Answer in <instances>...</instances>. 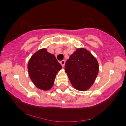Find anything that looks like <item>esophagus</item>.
<instances>
[{
  "mask_svg": "<svg viewBox=\"0 0 126 126\" xmlns=\"http://www.w3.org/2000/svg\"><path fill=\"white\" fill-rule=\"evenodd\" d=\"M60 64H61L62 66H63V67H64V64H65V60H62V61H60Z\"/></svg>",
  "mask_w": 126,
  "mask_h": 126,
  "instance_id": "34e87169",
  "label": "esophagus"
}]
</instances>
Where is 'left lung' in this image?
I'll use <instances>...</instances> for the list:
<instances>
[{"instance_id": "8db88e82", "label": "left lung", "mask_w": 126, "mask_h": 126, "mask_svg": "<svg viewBox=\"0 0 126 126\" xmlns=\"http://www.w3.org/2000/svg\"><path fill=\"white\" fill-rule=\"evenodd\" d=\"M96 59L85 48H79L70 56L65 64L72 85L79 91H86L94 82L98 71Z\"/></svg>"}]
</instances>
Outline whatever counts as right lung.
<instances>
[{
  "mask_svg": "<svg viewBox=\"0 0 126 126\" xmlns=\"http://www.w3.org/2000/svg\"><path fill=\"white\" fill-rule=\"evenodd\" d=\"M62 68L54 55L45 48L34 53L28 64L30 79L37 88L44 91L52 88L56 74Z\"/></svg>",
  "mask_w": 126,
  "mask_h": 126,
  "instance_id": "1",
  "label": "right lung"
}]
</instances>
